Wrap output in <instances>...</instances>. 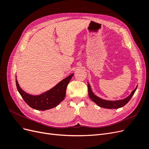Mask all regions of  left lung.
<instances>
[{
	"label": "left lung",
	"mask_w": 149,
	"mask_h": 149,
	"mask_svg": "<svg viewBox=\"0 0 149 149\" xmlns=\"http://www.w3.org/2000/svg\"><path fill=\"white\" fill-rule=\"evenodd\" d=\"M88 94L90 99L94 102H95L97 106L100 107L106 108V109H118V108L123 107L127 104L129 101L134 94L136 92V89L137 88V86L136 88H135L133 91L130 94V95L128 96L127 97H125L123 100H115V101H110V100H103L100 97H99L96 95L94 94L92 91L91 86L89 83L88 82Z\"/></svg>",
	"instance_id": "1"
}]
</instances>
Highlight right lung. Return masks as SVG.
I'll return each instance as SVG.
<instances>
[{
  "instance_id": "right-lung-1",
  "label": "right lung",
  "mask_w": 149,
  "mask_h": 149,
  "mask_svg": "<svg viewBox=\"0 0 149 149\" xmlns=\"http://www.w3.org/2000/svg\"><path fill=\"white\" fill-rule=\"evenodd\" d=\"M73 74V73L69 75L60 81L55 86L39 95H32L24 91L17 81V76H15L16 86L22 97L30 107L36 110L45 111L57 106L63 101L66 95L67 86Z\"/></svg>"
}]
</instances>
